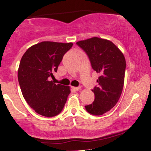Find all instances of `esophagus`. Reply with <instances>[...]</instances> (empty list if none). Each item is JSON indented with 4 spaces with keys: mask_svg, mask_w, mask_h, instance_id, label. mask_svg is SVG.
<instances>
[{
    "mask_svg": "<svg viewBox=\"0 0 151 151\" xmlns=\"http://www.w3.org/2000/svg\"><path fill=\"white\" fill-rule=\"evenodd\" d=\"M72 88L73 90H79L81 88V86H79V87H72Z\"/></svg>",
    "mask_w": 151,
    "mask_h": 151,
    "instance_id": "esophagus-1",
    "label": "esophagus"
}]
</instances>
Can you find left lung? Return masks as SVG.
Segmentation results:
<instances>
[{"instance_id": "1", "label": "left lung", "mask_w": 151, "mask_h": 151, "mask_svg": "<svg viewBox=\"0 0 151 151\" xmlns=\"http://www.w3.org/2000/svg\"><path fill=\"white\" fill-rule=\"evenodd\" d=\"M88 54L92 67L100 74L97 87L92 91L95 100L85 106L90 114L102 115L116 105L124 83L126 60L123 53L111 41L92 37L76 42Z\"/></svg>"}]
</instances>
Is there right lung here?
<instances>
[{
	"instance_id": "right-lung-1",
	"label": "right lung",
	"mask_w": 151,
	"mask_h": 151,
	"mask_svg": "<svg viewBox=\"0 0 151 151\" xmlns=\"http://www.w3.org/2000/svg\"><path fill=\"white\" fill-rule=\"evenodd\" d=\"M72 46V42H42L23 54L17 72L19 84L24 100L37 114L51 117L64 107L70 86L55 84L50 78Z\"/></svg>"
}]
</instances>
